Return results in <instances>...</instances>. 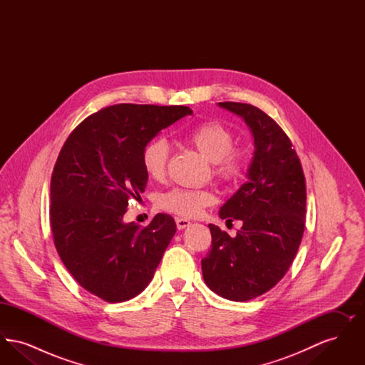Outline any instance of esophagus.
I'll list each match as a JSON object with an SVG mask.
<instances>
[{
    "label": "esophagus",
    "mask_w": 365,
    "mask_h": 365,
    "mask_svg": "<svg viewBox=\"0 0 365 365\" xmlns=\"http://www.w3.org/2000/svg\"><path fill=\"white\" fill-rule=\"evenodd\" d=\"M175 222H176L178 230H183V228L190 226V220H187V219H185V217H176Z\"/></svg>",
    "instance_id": "obj_1"
}]
</instances>
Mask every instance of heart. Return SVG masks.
<instances>
[{
  "instance_id": "heart-1",
  "label": "heart",
  "mask_w": 365,
  "mask_h": 365,
  "mask_svg": "<svg viewBox=\"0 0 365 365\" xmlns=\"http://www.w3.org/2000/svg\"><path fill=\"white\" fill-rule=\"evenodd\" d=\"M202 156L213 163V175L220 182H234L242 171L243 160L240 152L234 150V135L222 123L205 122L195 125L185 135ZM170 146L164 138L149 140L140 153V163L145 174L153 180H160L167 173ZM213 202L208 190H190L175 187L163 192L158 198L160 208L179 216H197L202 208Z\"/></svg>"
}]
</instances>
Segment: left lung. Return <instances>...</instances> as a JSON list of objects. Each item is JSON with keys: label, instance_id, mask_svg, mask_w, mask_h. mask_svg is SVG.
<instances>
[{"label": "left lung", "instance_id": "obj_1", "mask_svg": "<svg viewBox=\"0 0 365 365\" xmlns=\"http://www.w3.org/2000/svg\"><path fill=\"white\" fill-rule=\"evenodd\" d=\"M219 106L247 124L255 153L247 182L219 212L227 222L242 220V227L231 238L209 225L212 245L201 267L212 292L245 302L271 290L294 260L305 228V176L292 140L272 118L250 104Z\"/></svg>", "mask_w": 365, "mask_h": 365}]
</instances>
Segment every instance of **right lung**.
<instances>
[{
  "label": "right lung",
  "mask_w": 365,
  "mask_h": 365,
  "mask_svg": "<svg viewBox=\"0 0 365 365\" xmlns=\"http://www.w3.org/2000/svg\"><path fill=\"white\" fill-rule=\"evenodd\" d=\"M189 106L119 104L90 115L66 140L51 180L57 253L75 280L106 302H123L150 283L176 232L157 213L146 227L124 223L128 200L145 191L143 146Z\"/></svg>",
  "instance_id": "add662e5"
}]
</instances>
